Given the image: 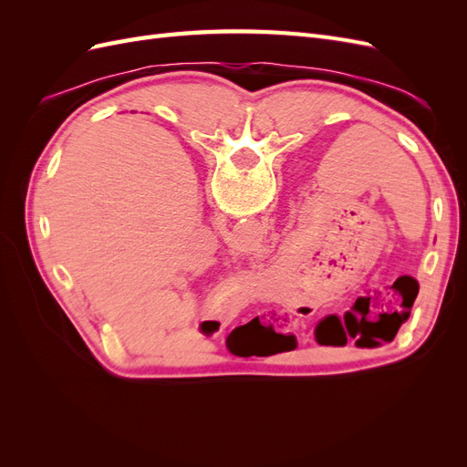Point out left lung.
<instances>
[{"instance_id":"1","label":"left lung","mask_w":467,"mask_h":467,"mask_svg":"<svg viewBox=\"0 0 467 467\" xmlns=\"http://www.w3.org/2000/svg\"><path fill=\"white\" fill-rule=\"evenodd\" d=\"M370 314L368 307H364L360 314H345V319L337 316H329L321 321L316 329V337L319 343L325 345H345L347 338H355L358 347H378L381 341H393L395 333L401 327V323L411 312H403L398 316L379 314V319L366 317Z\"/></svg>"}]
</instances>
